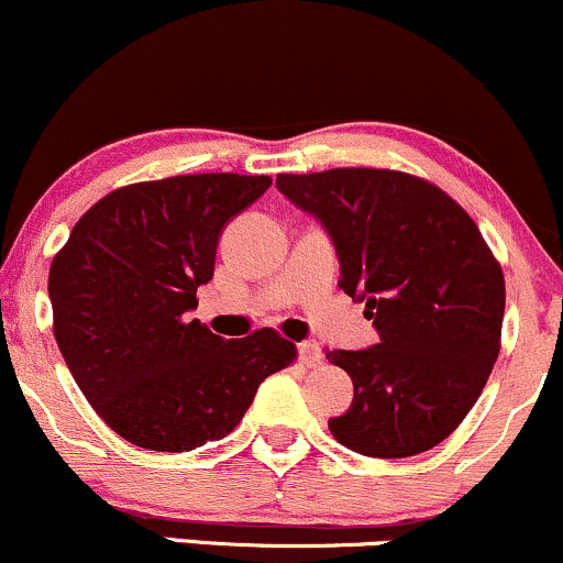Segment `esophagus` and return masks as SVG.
I'll return each instance as SVG.
<instances>
[{
    "mask_svg": "<svg viewBox=\"0 0 563 563\" xmlns=\"http://www.w3.org/2000/svg\"><path fill=\"white\" fill-rule=\"evenodd\" d=\"M297 350H300V361L306 363L308 368H316V366H321V363H323V353H321V347L316 345V342H300Z\"/></svg>",
    "mask_w": 563,
    "mask_h": 563,
    "instance_id": "obj_1",
    "label": "esophagus"
}]
</instances>
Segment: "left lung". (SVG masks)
Masks as SVG:
<instances>
[{"instance_id": "8db88e82", "label": "left lung", "mask_w": 563, "mask_h": 563, "mask_svg": "<svg viewBox=\"0 0 563 563\" xmlns=\"http://www.w3.org/2000/svg\"><path fill=\"white\" fill-rule=\"evenodd\" d=\"M276 187L332 234L340 287L366 302L379 332L368 350L327 353L355 387L329 432L372 459L440 445L500 353L506 282L477 223L448 191L402 170L279 174Z\"/></svg>"}]
</instances>
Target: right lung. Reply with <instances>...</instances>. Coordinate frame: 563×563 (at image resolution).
<instances>
[{
	"mask_svg": "<svg viewBox=\"0 0 563 563\" xmlns=\"http://www.w3.org/2000/svg\"><path fill=\"white\" fill-rule=\"evenodd\" d=\"M271 176L195 174L121 187L52 257V332L84 398L131 445L184 453L227 438L266 376L297 361L276 329L223 340L200 321L231 216Z\"/></svg>",
	"mask_w": 563,
	"mask_h": 563,
	"instance_id": "1",
	"label": "right lung"
}]
</instances>
